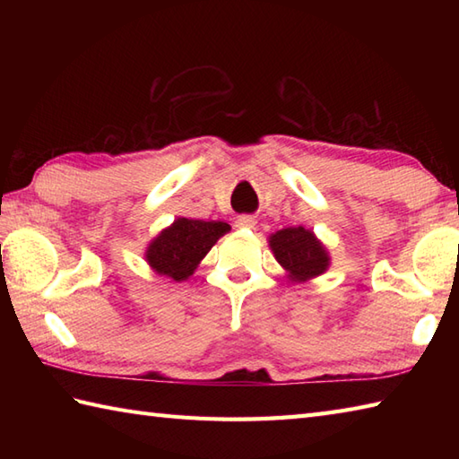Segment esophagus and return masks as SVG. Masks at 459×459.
<instances>
[{
	"label": "esophagus",
	"instance_id": "1",
	"mask_svg": "<svg viewBox=\"0 0 459 459\" xmlns=\"http://www.w3.org/2000/svg\"><path fill=\"white\" fill-rule=\"evenodd\" d=\"M255 224H256V219L252 217V214H240V217L237 219L238 229H255Z\"/></svg>",
	"mask_w": 459,
	"mask_h": 459
}]
</instances>
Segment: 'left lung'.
I'll return each instance as SVG.
<instances>
[{
    "mask_svg": "<svg viewBox=\"0 0 459 459\" xmlns=\"http://www.w3.org/2000/svg\"><path fill=\"white\" fill-rule=\"evenodd\" d=\"M274 256L296 280H307L324 274L329 256L314 232L304 227H290L270 237Z\"/></svg>",
    "mask_w": 459,
    "mask_h": 459,
    "instance_id": "left-lung-1",
    "label": "left lung"
}]
</instances>
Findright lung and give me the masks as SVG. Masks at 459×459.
<instances>
[{"mask_svg":"<svg viewBox=\"0 0 459 459\" xmlns=\"http://www.w3.org/2000/svg\"><path fill=\"white\" fill-rule=\"evenodd\" d=\"M229 230L230 227L222 221L178 219L158 238L152 240L145 258L158 274L185 280L207 256L214 242Z\"/></svg>","mask_w":459,"mask_h":459,"instance_id":"1","label":"right lung"}]
</instances>
